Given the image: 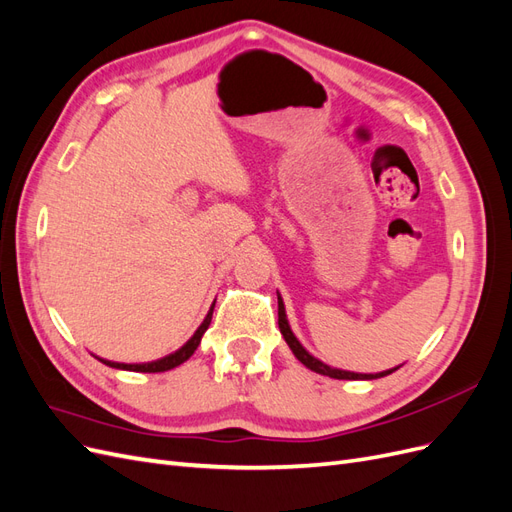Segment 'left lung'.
<instances>
[{
    "instance_id": "left-lung-1",
    "label": "left lung",
    "mask_w": 512,
    "mask_h": 512,
    "mask_svg": "<svg viewBox=\"0 0 512 512\" xmlns=\"http://www.w3.org/2000/svg\"><path fill=\"white\" fill-rule=\"evenodd\" d=\"M277 324H280V331L286 339V344L290 346L292 354L297 356V359L307 367L316 371V374H322V376H329V378H337V380H376V378H384L393 374L395 369L399 367H393V369H386V371H380V374H354V371H346V369H335V367H329L327 363L318 361L316 356L309 354L297 337H294V333L290 331V324H288V318H286V307H284V301L280 299V294H277Z\"/></svg>"
}]
</instances>
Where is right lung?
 I'll return each instance as SVG.
<instances>
[{
    "label": "right lung",
    "instance_id": "right-lung-1",
    "mask_svg": "<svg viewBox=\"0 0 512 512\" xmlns=\"http://www.w3.org/2000/svg\"><path fill=\"white\" fill-rule=\"evenodd\" d=\"M213 307H215V303L211 305L209 314L205 316L203 324H200V327L196 329V333H194V335L188 339V342H185V344H183L179 350H175L173 354H166L164 359L151 361V363H115V361H104V359H98V361H102V363H104V365H108V367H115V369H126V371H141V374H158V371H168V369H173V367H177V365H181V363L188 361L190 356L194 354V350L198 348L200 339H203L205 331L209 329V324H211Z\"/></svg>",
    "mask_w": 512,
    "mask_h": 512
}]
</instances>
